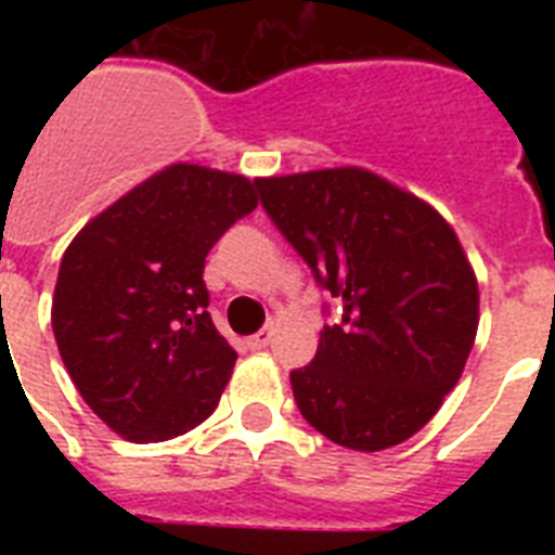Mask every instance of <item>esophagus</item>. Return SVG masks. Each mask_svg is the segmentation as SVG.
Wrapping results in <instances>:
<instances>
[{
  "mask_svg": "<svg viewBox=\"0 0 555 555\" xmlns=\"http://www.w3.org/2000/svg\"><path fill=\"white\" fill-rule=\"evenodd\" d=\"M270 337H273V331L261 328L259 334H253V337H247V343H244V346L250 348V351H264V348L270 346Z\"/></svg>",
  "mask_w": 555,
  "mask_h": 555,
  "instance_id": "obj_1",
  "label": "esophagus"
}]
</instances>
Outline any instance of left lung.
I'll return each instance as SVG.
<instances>
[{
	"mask_svg": "<svg viewBox=\"0 0 555 555\" xmlns=\"http://www.w3.org/2000/svg\"><path fill=\"white\" fill-rule=\"evenodd\" d=\"M261 204L337 296L311 365L291 374L299 412L357 452L403 443L438 414L478 334V279L429 201L363 167L259 178Z\"/></svg>",
	"mask_w": 555,
	"mask_h": 555,
	"instance_id": "left-lung-1",
	"label": "left lung"
}]
</instances>
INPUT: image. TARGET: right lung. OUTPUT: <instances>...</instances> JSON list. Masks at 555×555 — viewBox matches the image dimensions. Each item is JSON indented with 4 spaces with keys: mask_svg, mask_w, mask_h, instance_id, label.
Here are the masks:
<instances>
[{
    "mask_svg": "<svg viewBox=\"0 0 555 555\" xmlns=\"http://www.w3.org/2000/svg\"><path fill=\"white\" fill-rule=\"evenodd\" d=\"M259 204L256 181L169 164L65 247L51 328L89 409L132 443L184 435L216 412L235 351L207 313L204 259Z\"/></svg>",
    "mask_w": 555,
    "mask_h": 555,
    "instance_id": "1",
    "label": "right lung"
}]
</instances>
